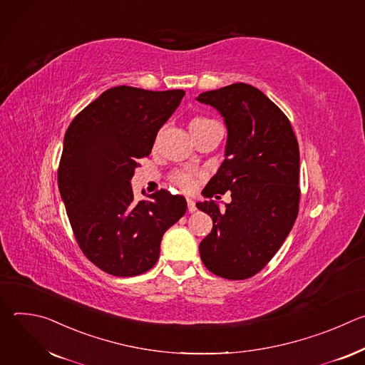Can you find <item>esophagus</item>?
<instances>
[{"instance_id":"34e87169","label":"esophagus","mask_w":365,"mask_h":365,"mask_svg":"<svg viewBox=\"0 0 365 365\" xmlns=\"http://www.w3.org/2000/svg\"><path fill=\"white\" fill-rule=\"evenodd\" d=\"M186 202H187V211H189V212H195V211H196V205H195V202H193L192 199H187Z\"/></svg>"}]
</instances>
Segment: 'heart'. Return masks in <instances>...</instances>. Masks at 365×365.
<instances>
[{"instance_id":"b5f03b06","label":"heart","mask_w":365,"mask_h":365,"mask_svg":"<svg viewBox=\"0 0 365 365\" xmlns=\"http://www.w3.org/2000/svg\"><path fill=\"white\" fill-rule=\"evenodd\" d=\"M217 124V121L207 118L205 115H195L190 121H189V128L193 134V137H196L197 134L203 133L205 130L210 128L211 125ZM170 180L173 185H176L178 187H180L185 192H190L195 187V176L187 173V172H182V170H176L172 173Z\"/></svg>"}]
</instances>
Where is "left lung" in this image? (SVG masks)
Listing matches in <instances>:
<instances>
[{"label":"left lung","mask_w":365,"mask_h":365,"mask_svg":"<svg viewBox=\"0 0 365 365\" xmlns=\"http://www.w3.org/2000/svg\"><path fill=\"white\" fill-rule=\"evenodd\" d=\"M196 99L217 108L228 128L227 158L203 192L212 197L231 190L232 199L225 211L212 200L196 203L214 222L199 244L200 258L211 273L244 280L269 264L297 218V138L284 113L251 85L232 83Z\"/></svg>","instance_id":"obj_1"}]
</instances>
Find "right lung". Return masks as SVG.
<instances>
[{"instance_id":"add662e5","label":"right lung","mask_w":365,"mask_h":365,"mask_svg":"<svg viewBox=\"0 0 365 365\" xmlns=\"http://www.w3.org/2000/svg\"><path fill=\"white\" fill-rule=\"evenodd\" d=\"M185 95L182 89L115 86L69 124L58 185L76 242L98 269L117 277L150 270L163 234L186 212L183 196L166 189L135 200L130 185L160 127Z\"/></svg>"}]
</instances>
